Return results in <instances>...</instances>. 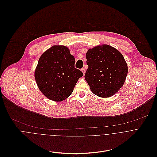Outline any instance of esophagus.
<instances>
[{
	"instance_id": "34e87169",
	"label": "esophagus",
	"mask_w": 157,
	"mask_h": 157,
	"mask_svg": "<svg viewBox=\"0 0 157 157\" xmlns=\"http://www.w3.org/2000/svg\"><path fill=\"white\" fill-rule=\"evenodd\" d=\"M81 71H82V72L83 73V74H85V68H82V69H81Z\"/></svg>"
}]
</instances>
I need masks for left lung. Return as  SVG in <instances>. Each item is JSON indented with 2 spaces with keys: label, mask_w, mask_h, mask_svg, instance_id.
Here are the masks:
<instances>
[{
  "label": "left lung",
  "mask_w": 157,
  "mask_h": 157,
  "mask_svg": "<svg viewBox=\"0 0 157 157\" xmlns=\"http://www.w3.org/2000/svg\"><path fill=\"white\" fill-rule=\"evenodd\" d=\"M88 68L85 75L92 93L100 97H109L123 85L128 65L123 55L108 45L90 49L86 54Z\"/></svg>",
  "instance_id": "left-lung-1"
}]
</instances>
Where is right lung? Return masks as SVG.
Wrapping results in <instances>:
<instances>
[{"label": "right lung", "mask_w": 157, "mask_h": 157, "mask_svg": "<svg viewBox=\"0 0 157 157\" xmlns=\"http://www.w3.org/2000/svg\"><path fill=\"white\" fill-rule=\"evenodd\" d=\"M74 64V57L65 46H53L41 56L34 76L39 90L47 98L61 101L72 94L83 75Z\"/></svg>", "instance_id": "add662e5"}]
</instances>
